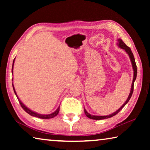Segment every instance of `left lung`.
<instances>
[{"label":"left lung","mask_w":150,"mask_h":150,"mask_svg":"<svg viewBox=\"0 0 150 150\" xmlns=\"http://www.w3.org/2000/svg\"><path fill=\"white\" fill-rule=\"evenodd\" d=\"M118 46L120 47L122 49H124V50L126 51V52L128 53V54L129 55V56H130V58L131 59V62H132V67H133V69H134V78H133V81H132V87H131V91H130V95H129L128 97V99L126 100V101L125 103H124V105L121 106V107L118 109V110H116L115 112L111 114V115H108V116H93V115H91L90 114H88L87 110L84 109V111H85V114L86 115V116H87L88 118H89L91 119H93V120H103V119H106V118H110V117H112L115 115H116V114H118L119 112H120L122 109L123 108V107L124 106H125L127 103H128L129 100L130 99L132 95V93H133V91H134V81H135L136 79V76H137V66L136 64V62H135V59H134V55H133V53L132 52L131 49L128 46H127V45L124 44L123 42V41L122 40H118Z\"/></svg>","instance_id":"8db88e82"}]
</instances>
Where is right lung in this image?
Returning a JSON list of instances; mask_svg holds the SVG:
<instances>
[{"label": "right lung", "instance_id": "obj_1", "mask_svg": "<svg viewBox=\"0 0 150 150\" xmlns=\"http://www.w3.org/2000/svg\"><path fill=\"white\" fill-rule=\"evenodd\" d=\"M14 59L13 61V65H14ZM12 69H13V65H12ZM12 87H13V89H14V93L15 95H16V96H17V98L18 100L19 103H20V106H22V108L24 109V110L28 114H29L31 116H35V117H38V118H43V119H48V118H52L55 117V116H57L58 115V113H59V107L56 110H55L54 112H53L52 114H50V115H40V114H38L36 112H34L32 111L31 110H30L29 108H28L26 106H25L23 103H22L21 101L20 100V99L18 98V96L16 95V91H15V89H14V85L13 84H12Z\"/></svg>", "mask_w": 150, "mask_h": 150}]
</instances>
